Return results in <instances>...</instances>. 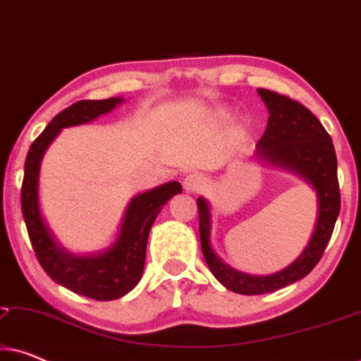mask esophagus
I'll use <instances>...</instances> for the list:
<instances>
[{
    "instance_id": "obj_1",
    "label": "esophagus",
    "mask_w": 361,
    "mask_h": 361,
    "mask_svg": "<svg viewBox=\"0 0 361 361\" xmlns=\"http://www.w3.org/2000/svg\"><path fill=\"white\" fill-rule=\"evenodd\" d=\"M207 187V179L199 172H194V174H189L184 179V189L189 194H199Z\"/></svg>"
}]
</instances>
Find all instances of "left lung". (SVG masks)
<instances>
[{"label":"left lung","instance_id":"8db88e82","mask_svg":"<svg viewBox=\"0 0 361 361\" xmlns=\"http://www.w3.org/2000/svg\"><path fill=\"white\" fill-rule=\"evenodd\" d=\"M258 95L268 106L269 118L255 156L307 180L317 192L319 214L309 245L293 264L269 276H251L230 268L215 255L210 245L209 204L202 197L197 199L202 253L209 269L226 289L245 295L273 293L305 278L322 258L340 214L337 156L322 123L288 95L266 88H258Z\"/></svg>","mask_w":361,"mask_h":361}]
</instances>
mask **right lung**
I'll return each mask as SVG.
<instances>
[{
	"label": "right lung",
	"mask_w": 361,
	"mask_h": 361,
	"mask_svg": "<svg viewBox=\"0 0 361 361\" xmlns=\"http://www.w3.org/2000/svg\"><path fill=\"white\" fill-rule=\"evenodd\" d=\"M123 98L80 100L52 118L46 130L29 147L24 162L21 210L29 240L49 278L72 293L95 300H113L135 289L146 259L147 236L157 214L171 197L180 194L179 182L172 180L133 197L123 216L120 233L111 248L98 255L75 256L54 238L39 209V169L42 156L62 128L83 125L120 105Z\"/></svg>",
	"instance_id": "1"
}]
</instances>
